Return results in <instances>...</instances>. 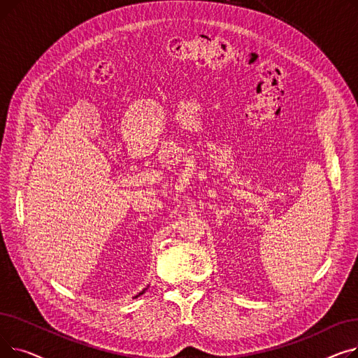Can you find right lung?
Returning a JSON list of instances; mask_svg holds the SVG:
<instances>
[{
    "instance_id": "add662e5",
    "label": "right lung",
    "mask_w": 358,
    "mask_h": 358,
    "mask_svg": "<svg viewBox=\"0 0 358 358\" xmlns=\"http://www.w3.org/2000/svg\"><path fill=\"white\" fill-rule=\"evenodd\" d=\"M142 293H143V292H142Z\"/></svg>"
}]
</instances>
